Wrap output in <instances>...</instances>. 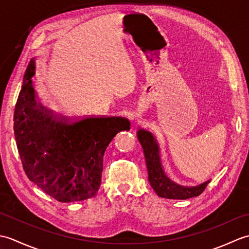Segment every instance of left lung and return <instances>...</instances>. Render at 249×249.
I'll return each instance as SVG.
<instances>
[{
    "label": "left lung",
    "mask_w": 249,
    "mask_h": 249,
    "mask_svg": "<svg viewBox=\"0 0 249 249\" xmlns=\"http://www.w3.org/2000/svg\"><path fill=\"white\" fill-rule=\"evenodd\" d=\"M138 140L143 149L147 172H149V182L155 193L161 198L185 200L197 197L203 193L211 179L196 186H183L169 178L161 165L160 150L157 140L152 133L145 129H139Z\"/></svg>",
    "instance_id": "1"
}]
</instances>
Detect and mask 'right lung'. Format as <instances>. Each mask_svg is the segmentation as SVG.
Listing matches in <instances>:
<instances>
[{
    "instance_id": "right-lung-1",
    "label": "right lung",
    "mask_w": 249,
    "mask_h": 249,
    "mask_svg": "<svg viewBox=\"0 0 249 249\" xmlns=\"http://www.w3.org/2000/svg\"><path fill=\"white\" fill-rule=\"evenodd\" d=\"M35 59L26 68L14 113L16 143L30 181L60 202L94 197L102 182L104 154L114 136L129 130L122 116L67 119L37 102L32 78Z\"/></svg>"
}]
</instances>
